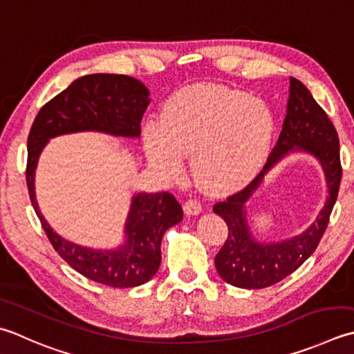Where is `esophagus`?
Masks as SVG:
<instances>
[{
  "label": "esophagus",
  "mask_w": 354,
  "mask_h": 354,
  "mask_svg": "<svg viewBox=\"0 0 354 354\" xmlns=\"http://www.w3.org/2000/svg\"><path fill=\"white\" fill-rule=\"evenodd\" d=\"M184 212L187 214H192V216H195V214H199L203 212V205L198 199H187L184 203Z\"/></svg>",
  "instance_id": "esophagus-1"
}]
</instances>
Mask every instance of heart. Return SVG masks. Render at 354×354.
<instances>
[{
  "mask_svg": "<svg viewBox=\"0 0 354 354\" xmlns=\"http://www.w3.org/2000/svg\"><path fill=\"white\" fill-rule=\"evenodd\" d=\"M274 120L261 100L224 86L183 90L165 104L161 124L144 129L149 162L165 176L192 171L209 193H230L258 175L268 156Z\"/></svg>",
  "mask_w": 354,
  "mask_h": 354,
  "instance_id": "obj_1",
  "label": "heart"
}]
</instances>
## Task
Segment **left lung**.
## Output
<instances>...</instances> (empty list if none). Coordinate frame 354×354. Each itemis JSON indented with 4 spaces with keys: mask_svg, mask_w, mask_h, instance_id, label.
<instances>
[{
    "mask_svg": "<svg viewBox=\"0 0 354 354\" xmlns=\"http://www.w3.org/2000/svg\"><path fill=\"white\" fill-rule=\"evenodd\" d=\"M293 151H306L322 162L329 196L315 223L306 232L279 243L258 241L248 227L245 204L259 188L266 173ZM341 178L339 138L333 122L315 101L310 90L301 81L290 78L287 115L266 167L244 190L213 207V212L219 214L228 227L225 244L214 256V266L221 278L239 288H266L299 268L316 250L328 225Z\"/></svg>",
    "mask_w": 354,
    "mask_h": 354,
    "instance_id": "1",
    "label": "left lung"
}]
</instances>
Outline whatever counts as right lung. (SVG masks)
Here are the masks:
<instances>
[{
    "label": "right lung",
    "instance_id": "1",
    "mask_svg": "<svg viewBox=\"0 0 354 354\" xmlns=\"http://www.w3.org/2000/svg\"><path fill=\"white\" fill-rule=\"evenodd\" d=\"M149 95L147 87L131 76H81L41 107L27 138V189L48 241L76 272L115 288L138 287L153 278L161 264L162 236L167 228L183 219L181 205L169 192L136 193L124 227V244L113 250H95L66 241L47 224L35 196V170L41 151L55 136L102 131L138 138L142 115L150 104Z\"/></svg>",
    "mask_w": 354,
    "mask_h": 354
}]
</instances>
